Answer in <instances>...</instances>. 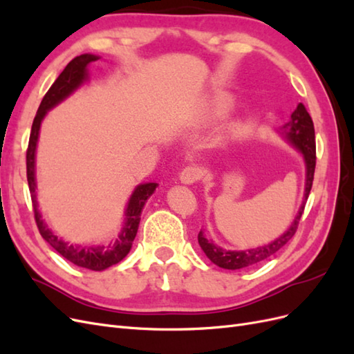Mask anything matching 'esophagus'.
I'll return each instance as SVG.
<instances>
[{
	"mask_svg": "<svg viewBox=\"0 0 354 354\" xmlns=\"http://www.w3.org/2000/svg\"><path fill=\"white\" fill-rule=\"evenodd\" d=\"M199 178H201V169L196 167H192V165L186 167L180 173V181L183 185H194Z\"/></svg>",
	"mask_w": 354,
	"mask_h": 354,
	"instance_id": "esophagus-1",
	"label": "esophagus"
}]
</instances>
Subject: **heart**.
<instances>
[{
  "label": "heart",
  "instance_id": "b5f03b06",
  "mask_svg": "<svg viewBox=\"0 0 354 354\" xmlns=\"http://www.w3.org/2000/svg\"><path fill=\"white\" fill-rule=\"evenodd\" d=\"M230 111V103L223 99H212L202 109V118L207 121H218Z\"/></svg>",
  "mask_w": 354,
  "mask_h": 354
}]
</instances>
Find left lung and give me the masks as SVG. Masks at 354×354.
<instances>
[{
	"instance_id": "1",
	"label": "left lung",
	"mask_w": 354,
	"mask_h": 354,
	"mask_svg": "<svg viewBox=\"0 0 354 354\" xmlns=\"http://www.w3.org/2000/svg\"><path fill=\"white\" fill-rule=\"evenodd\" d=\"M283 140L292 146L295 151H298L303 156L304 160V196L303 202L299 205V209L294 221L282 234H279L276 239L269 242L263 246H257V248L250 250H241V251H232V250H224L221 246L214 243L211 239L205 236L203 230L198 234V242L202 251L205 252L208 259L221 269L227 270H238L243 269V267L254 266L260 261H264L279 251L282 246L291 239L298 227L299 218L303 216V211L306 207V201L308 198L310 190H312L313 185V176H315V167H316V142H315V127L312 116L308 115L303 103H298L297 109L292 112L289 121L282 125L279 130H277Z\"/></svg>"
}]
</instances>
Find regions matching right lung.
Segmentation results:
<instances>
[{
  "mask_svg": "<svg viewBox=\"0 0 354 354\" xmlns=\"http://www.w3.org/2000/svg\"><path fill=\"white\" fill-rule=\"evenodd\" d=\"M100 56L90 55L85 53L78 57H75L68 63V66L63 69L59 75V78L51 85L50 90L42 99L38 112L35 115V120L32 122V130L29 137V146L26 152V176H28V185L32 196V203H34V212H35V221L41 236L44 238L53 248H55L62 257H65L68 261L72 264L84 267V269L102 272L108 267L120 263L124 257L130 252L133 241L138 230V224H140L142 211L146 205L147 199L152 196L153 192L158 187V183H142L137 185L133 190V194L127 202V207L124 211V224L118 233V236L106 245H78L71 243L68 241H63L59 238L56 233H53L48 229L47 223L42 220L41 212L38 209V201H37V177H35V156H37V146H38V137L41 124L44 121L46 115L53 108H56L59 103L66 100L72 93L77 91L80 87L90 80L88 66L93 62L99 60Z\"/></svg>",
  "mask_w": 354,
  "mask_h": 354,
  "instance_id": "right-lung-1",
  "label": "right lung"
}]
</instances>
